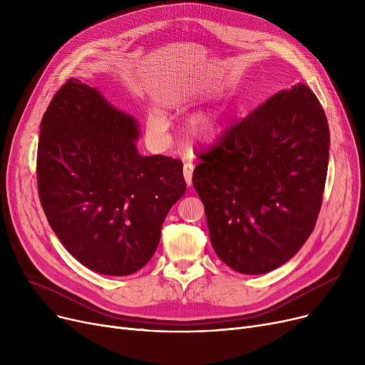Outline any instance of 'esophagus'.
<instances>
[{
    "instance_id": "obj_1",
    "label": "esophagus",
    "mask_w": 365,
    "mask_h": 365,
    "mask_svg": "<svg viewBox=\"0 0 365 365\" xmlns=\"http://www.w3.org/2000/svg\"><path fill=\"white\" fill-rule=\"evenodd\" d=\"M192 175H194V164L192 163H185L183 164V178H185L187 186L192 185Z\"/></svg>"
}]
</instances>
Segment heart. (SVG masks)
I'll use <instances>...</instances> for the list:
<instances>
[{"instance_id": "1", "label": "heart", "mask_w": 365, "mask_h": 365, "mask_svg": "<svg viewBox=\"0 0 365 365\" xmlns=\"http://www.w3.org/2000/svg\"><path fill=\"white\" fill-rule=\"evenodd\" d=\"M168 127V121L161 110H152L148 117V128L153 134H163ZM190 131L200 142H213L219 134V124L215 118L200 115L190 123Z\"/></svg>"}]
</instances>
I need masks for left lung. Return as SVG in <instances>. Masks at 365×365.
<instances>
[{"mask_svg":"<svg viewBox=\"0 0 365 365\" xmlns=\"http://www.w3.org/2000/svg\"><path fill=\"white\" fill-rule=\"evenodd\" d=\"M329 148L324 109L297 84L200 153L192 183L222 262L240 274H266L300 250L319 215Z\"/></svg>","mask_w":365,"mask_h":365,"instance_id":"1","label":"left lung"}]
</instances>
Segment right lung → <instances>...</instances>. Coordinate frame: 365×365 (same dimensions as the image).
Wrapping results in <instances>:
<instances>
[{
    "instance_id": "add662e5",
    "label": "right lung",
    "mask_w": 365,
    "mask_h": 365,
    "mask_svg": "<svg viewBox=\"0 0 365 365\" xmlns=\"http://www.w3.org/2000/svg\"><path fill=\"white\" fill-rule=\"evenodd\" d=\"M40 130L38 195L57 238L94 272H138L185 194L182 161L140 155L136 120L76 78L54 94Z\"/></svg>"
}]
</instances>
